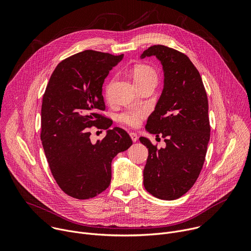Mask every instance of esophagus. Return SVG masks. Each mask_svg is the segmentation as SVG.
Masks as SVG:
<instances>
[{
  "instance_id": "obj_1",
  "label": "esophagus",
  "mask_w": 251,
  "mask_h": 251,
  "mask_svg": "<svg viewBox=\"0 0 251 251\" xmlns=\"http://www.w3.org/2000/svg\"><path fill=\"white\" fill-rule=\"evenodd\" d=\"M130 137H131V139H132L133 142H136V141L138 140V136H137V134L134 133V132H131V133H130Z\"/></svg>"
}]
</instances>
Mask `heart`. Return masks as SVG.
Instances as JSON below:
<instances>
[{"label":"heart","mask_w":251,"mask_h":251,"mask_svg":"<svg viewBox=\"0 0 251 251\" xmlns=\"http://www.w3.org/2000/svg\"><path fill=\"white\" fill-rule=\"evenodd\" d=\"M133 78L137 86L145 84V83H154L155 85L158 82V75L156 70L146 64L136 65L133 69ZM112 82L108 85L106 89L107 98L110 97V89ZM148 114V109L145 107H130L126 109L123 113L119 115V120L125 125L136 128L140 126L143 119H145Z\"/></svg>","instance_id":"b5f03b06"}]
</instances>
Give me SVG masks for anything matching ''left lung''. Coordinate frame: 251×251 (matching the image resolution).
<instances>
[{"instance_id":"8db88e82","label":"left lung","mask_w":251,"mask_h":251,"mask_svg":"<svg viewBox=\"0 0 251 251\" xmlns=\"http://www.w3.org/2000/svg\"><path fill=\"white\" fill-rule=\"evenodd\" d=\"M152 55L161 61L165 78L146 130L161 135L166 148L157 149L149 139L140 138L149 152L144 187L152 196L172 201L194 186L202 169L210 137L208 102L199 70L185 53L157 45L141 58Z\"/></svg>"}]
</instances>
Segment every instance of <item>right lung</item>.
<instances>
[{
	"label": "right lung",
	"instance_id": "obj_1",
	"mask_svg": "<svg viewBox=\"0 0 251 251\" xmlns=\"http://www.w3.org/2000/svg\"><path fill=\"white\" fill-rule=\"evenodd\" d=\"M123 56L91 50L71 55L58 63L46 88L42 144L56 184L75 199H91L108 188L113 158L132 145L125 130H107L112 120L100 114L104 79ZM92 126L107 130L96 145L90 140Z\"/></svg>",
	"mask_w": 251,
	"mask_h": 251
}]
</instances>
